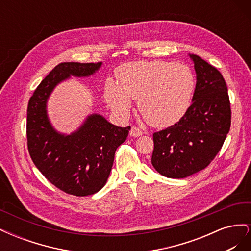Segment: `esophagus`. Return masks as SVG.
<instances>
[{
  "mask_svg": "<svg viewBox=\"0 0 251 251\" xmlns=\"http://www.w3.org/2000/svg\"><path fill=\"white\" fill-rule=\"evenodd\" d=\"M142 135V131L139 130L138 127L136 126H132L131 131H130V136L131 137H139V136Z\"/></svg>",
  "mask_w": 251,
  "mask_h": 251,
  "instance_id": "obj_1",
  "label": "esophagus"
}]
</instances>
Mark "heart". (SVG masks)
Wrapping results in <instances>:
<instances>
[{
	"label": "heart",
	"mask_w": 251,
	"mask_h": 251,
	"mask_svg": "<svg viewBox=\"0 0 251 251\" xmlns=\"http://www.w3.org/2000/svg\"><path fill=\"white\" fill-rule=\"evenodd\" d=\"M117 82L107 79L104 100L112 110L126 116L132 100L148 123L168 127L180 121L191 105L196 80L191 68L165 60H140L120 66Z\"/></svg>",
	"instance_id": "heart-1"
}]
</instances>
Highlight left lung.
<instances>
[{"label": "left lung", "instance_id": "obj_1", "mask_svg": "<svg viewBox=\"0 0 251 251\" xmlns=\"http://www.w3.org/2000/svg\"><path fill=\"white\" fill-rule=\"evenodd\" d=\"M197 75L193 102L180 121L154 133L151 164L162 176L181 179L204 170L221 150L231 124L226 82L215 67L189 54Z\"/></svg>", "mask_w": 251, "mask_h": 251}]
</instances>
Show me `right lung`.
I'll return each mask as SVG.
<instances>
[{
    "label": "right lung",
    "mask_w": 251,
    "mask_h": 251,
    "mask_svg": "<svg viewBox=\"0 0 251 251\" xmlns=\"http://www.w3.org/2000/svg\"><path fill=\"white\" fill-rule=\"evenodd\" d=\"M102 63H62L34 91L27 109L28 151L33 163L48 181L73 196L93 195L110 176L116 149L125 142L130 126H114L100 114H91L76 131L67 135L51 125L47 102L64 80L88 77Z\"/></svg>",
    "instance_id": "add662e5"
}]
</instances>
